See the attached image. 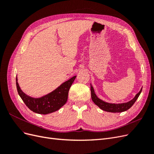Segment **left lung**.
<instances>
[{"label": "left lung", "mask_w": 154, "mask_h": 154, "mask_svg": "<svg viewBox=\"0 0 154 154\" xmlns=\"http://www.w3.org/2000/svg\"><path fill=\"white\" fill-rule=\"evenodd\" d=\"M91 97L93 102L97 105L101 109L103 110L109 112H122L127 110L131 107L134 104L138 97L140 95L141 92L142 91V88L141 91H139L137 94L134 97V98L132 99L131 101H130L127 103H119V104H114V103H106L103 101H102L100 98L97 97L95 94L94 88L91 85Z\"/></svg>", "instance_id": "8db88e82"}]
</instances>
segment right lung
<instances>
[{
  "mask_svg": "<svg viewBox=\"0 0 154 154\" xmlns=\"http://www.w3.org/2000/svg\"><path fill=\"white\" fill-rule=\"evenodd\" d=\"M76 77L75 76L71 78L62 83L57 89L40 98H33L24 94L18 84L17 78L16 79L17 88L22 101L31 110L37 114H47L59 110L66 104L68 98L69 88Z\"/></svg>",
  "mask_w": 154,
  "mask_h": 154,
  "instance_id": "obj_1",
  "label": "right lung"
}]
</instances>
